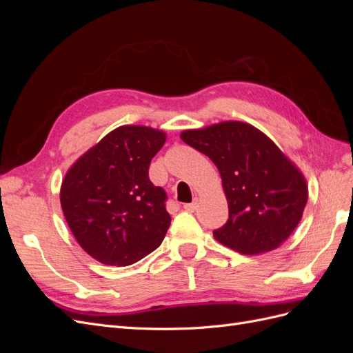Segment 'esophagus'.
Masks as SVG:
<instances>
[{"mask_svg": "<svg viewBox=\"0 0 353 353\" xmlns=\"http://www.w3.org/2000/svg\"><path fill=\"white\" fill-rule=\"evenodd\" d=\"M199 208V199H194L191 203H187V205H184V209L187 212H196Z\"/></svg>", "mask_w": 353, "mask_h": 353, "instance_id": "1", "label": "esophagus"}]
</instances>
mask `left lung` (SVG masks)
<instances>
[{
  "instance_id": "8db88e82",
  "label": "left lung",
  "mask_w": 353,
  "mask_h": 353,
  "mask_svg": "<svg viewBox=\"0 0 353 353\" xmlns=\"http://www.w3.org/2000/svg\"><path fill=\"white\" fill-rule=\"evenodd\" d=\"M181 140L216 165L228 221L213 231L241 254L271 252L292 236L307 201L303 174L258 128L239 121L181 132Z\"/></svg>"
}]
</instances>
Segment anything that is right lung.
Masks as SVG:
<instances>
[{
    "mask_svg": "<svg viewBox=\"0 0 353 353\" xmlns=\"http://www.w3.org/2000/svg\"><path fill=\"white\" fill-rule=\"evenodd\" d=\"M166 134L143 125L116 128L65 175L60 203L81 248L104 265L128 266L162 244L170 225L166 193L148 166Z\"/></svg>",
    "mask_w": 353,
    "mask_h": 353,
    "instance_id": "obj_1",
    "label": "right lung"
}]
</instances>
